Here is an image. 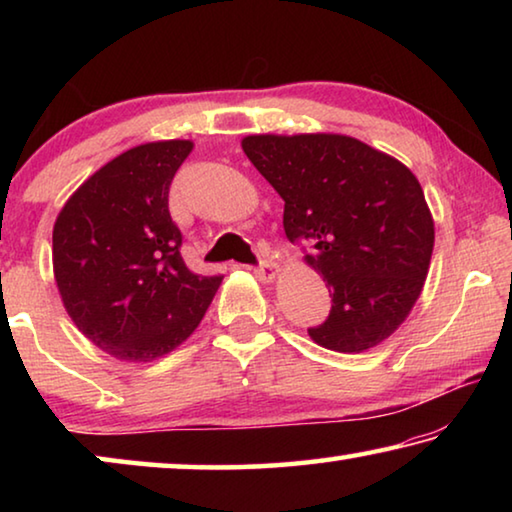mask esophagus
<instances>
[{
    "instance_id": "34e87169",
    "label": "esophagus",
    "mask_w": 512,
    "mask_h": 512,
    "mask_svg": "<svg viewBox=\"0 0 512 512\" xmlns=\"http://www.w3.org/2000/svg\"><path fill=\"white\" fill-rule=\"evenodd\" d=\"M255 275L259 277L262 282H273L277 277V264H273L271 259H264V262H259L255 266Z\"/></svg>"
}]
</instances>
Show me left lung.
Here are the masks:
<instances>
[{
	"label": "left lung",
	"instance_id": "1",
	"mask_svg": "<svg viewBox=\"0 0 512 512\" xmlns=\"http://www.w3.org/2000/svg\"><path fill=\"white\" fill-rule=\"evenodd\" d=\"M241 149L284 201V232L305 241L332 311L311 327L327 350L359 354L386 341L420 298L433 216L409 167L348 135H248Z\"/></svg>",
	"mask_w": 512,
	"mask_h": 512
}]
</instances>
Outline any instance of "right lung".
Returning <instances> with one entry per match:
<instances>
[{
  "label": "right lung",
  "instance_id": "obj_1",
  "mask_svg": "<svg viewBox=\"0 0 512 512\" xmlns=\"http://www.w3.org/2000/svg\"><path fill=\"white\" fill-rule=\"evenodd\" d=\"M189 140L140 144L92 173L54 223V277L69 318L119 361L160 359L192 336L221 275L187 268L169 187Z\"/></svg>",
  "mask_w": 512,
  "mask_h": 512
}]
</instances>
